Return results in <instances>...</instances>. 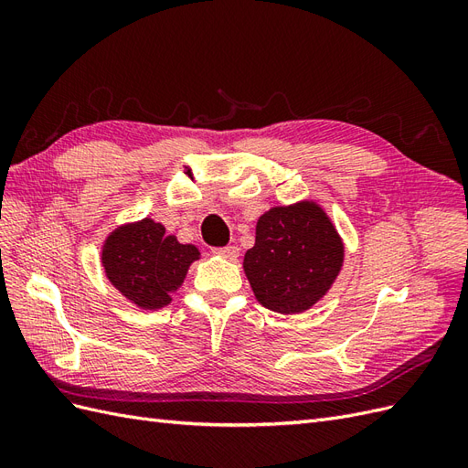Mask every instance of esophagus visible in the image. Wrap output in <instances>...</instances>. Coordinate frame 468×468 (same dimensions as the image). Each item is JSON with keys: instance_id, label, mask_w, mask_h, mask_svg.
<instances>
[{"instance_id": "34e87169", "label": "esophagus", "mask_w": 468, "mask_h": 468, "mask_svg": "<svg viewBox=\"0 0 468 468\" xmlns=\"http://www.w3.org/2000/svg\"><path fill=\"white\" fill-rule=\"evenodd\" d=\"M220 258H224V260H236L238 258V248L236 246H224V248H217L215 250Z\"/></svg>"}]
</instances>
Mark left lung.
<instances>
[{"label": "left lung", "instance_id": "obj_1", "mask_svg": "<svg viewBox=\"0 0 468 468\" xmlns=\"http://www.w3.org/2000/svg\"><path fill=\"white\" fill-rule=\"evenodd\" d=\"M344 263V244L314 203L273 207L260 217L244 271L256 299L279 314H299L328 292Z\"/></svg>", "mask_w": 468, "mask_h": 468}]
</instances>
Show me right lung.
<instances>
[{"label":"right lung","instance_id":"obj_1","mask_svg":"<svg viewBox=\"0 0 468 468\" xmlns=\"http://www.w3.org/2000/svg\"><path fill=\"white\" fill-rule=\"evenodd\" d=\"M195 260H199V250L179 244L152 218L121 226L105 239L101 253L109 281L144 310L169 304Z\"/></svg>","mask_w":468,"mask_h":468}]
</instances>
